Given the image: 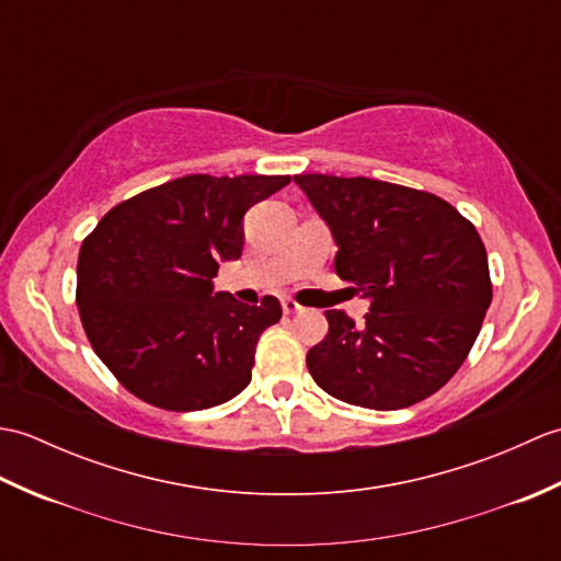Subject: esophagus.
<instances>
[{"instance_id":"34e87169","label":"esophagus","mask_w":561,"mask_h":561,"mask_svg":"<svg viewBox=\"0 0 561 561\" xmlns=\"http://www.w3.org/2000/svg\"><path fill=\"white\" fill-rule=\"evenodd\" d=\"M282 308H284V313H287V316H291V313H299V311H301V306L296 304L294 299H282Z\"/></svg>"}]
</instances>
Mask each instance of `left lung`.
<instances>
[{"instance_id": "8db88e82", "label": "left lung", "mask_w": 561, "mask_h": 561, "mask_svg": "<svg viewBox=\"0 0 561 561\" xmlns=\"http://www.w3.org/2000/svg\"><path fill=\"white\" fill-rule=\"evenodd\" d=\"M294 183L328 224L335 272L371 304L362 328L325 311L328 335L306 356L316 383L368 410L410 408L446 386L492 304L478 229L422 190L323 173Z\"/></svg>"}]
</instances>
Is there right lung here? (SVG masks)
<instances>
[{"instance_id":"obj_1","label":"right lung","mask_w":561,"mask_h":561,"mask_svg":"<svg viewBox=\"0 0 561 561\" xmlns=\"http://www.w3.org/2000/svg\"><path fill=\"white\" fill-rule=\"evenodd\" d=\"M289 175H185L121 202L81 243L77 306L93 352L121 383L173 412L207 410L248 383L282 306L214 294L243 253L245 211Z\"/></svg>"}]
</instances>
